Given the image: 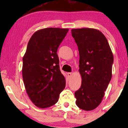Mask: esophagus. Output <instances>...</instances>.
Masks as SVG:
<instances>
[{"instance_id":"34e87169","label":"esophagus","mask_w":128,"mask_h":128,"mask_svg":"<svg viewBox=\"0 0 128 128\" xmlns=\"http://www.w3.org/2000/svg\"><path fill=\"white\" fill-rule=\"evenodd\" d=\"M68 75L69 77H71L73 75L72 73H68Z\"/></svg>"}]
</instances>
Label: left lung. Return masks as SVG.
I'll use <instances>...</instances> for the list:
<instances>
[{
  "instance_id": "left-lung-1",
  "label": "left lung",
  "mask_w": 128,
  "mask_h": 128,
  "mask_svg": "<svg viewBox=\"0 0 128 128\" xmlns=\"http://www.w3.org/2000/svg\"><path fill=\"white\" fill-rule=\"evenodd\" d=\"M79 51L80 88L74 93L80 109L92 111L101 104L112 78L113 54L106 38L97 29H72Z\"/></svg>"
}]
</instances>
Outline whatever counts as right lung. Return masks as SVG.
Segmentation results:
<instances>
[{"instance_id":"right-lung-1","label":"right lung","mask_w":128,"mask_h":128,"mask_svg":"<svg viewBox=\"0 0 128 128\" xmlns=\"http://www.w3.org/2000/svg\"><path fill=\"white\" fill-rule=\"evenodd\" d=\"M68 31L60 28L39 30L28 43L22 58V79L30 99L38 108L55 105L65 87L57 50Z\"/></svg>"}]
</instances>
